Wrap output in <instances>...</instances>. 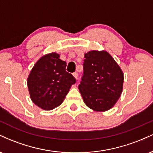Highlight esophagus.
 Returning a JSON list of instances; mask_svg holds the SVG:
<instances>
[{"instance_id": "obj_1", "label": "esophagus", "mask_w": 153, "mask_h": 153, "mask_svg": "<svg viewBox=\"0 0 153 153\" xmlns=\"http://www.w3.org/2000/svg\"><path fill=\"white\" fill-rule=\"evenodd\" d=\"M73 76L75 77V79H78V73H77V72H75V73H73Z\"/></svg>"}]
</instances>
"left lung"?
Masks as SVG:
<instances>
[{
	"instance_id": "1",
	"label": "left lung",
	"mask_w": 153,
	"mask_h": 153,
	"mask_svg": "<svg viewBox=\"0 0 153 153\" xmlns=\"http://www.w3.org/2000/svg\"><path fill=\"white\" fill-rule=\"evenodd\" d=\"M79 91L89 108L96 111L110 109L122 94L124 75L108 52L91 51L85 54Z\"/></svg>"
}]
</instances>
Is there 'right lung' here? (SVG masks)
Instances as JSON below:
<instances>
[{"instance_id":"1","label":"right lung","mask_w":153,"mask_h":153,"mask_svg":"<svg viewBox=\"0 0 153 153\" xmlns=\"http://www.w3.org/2000/svg\"><path fill=\"white\" fill-rule=\"evenodd\" d=\"M55 52L43 56L35 64L27 79L31 99L36 106L51 110L62 103L71 85L76 82L65 71L67 63Z\"/></svg>"}]
</instances>
